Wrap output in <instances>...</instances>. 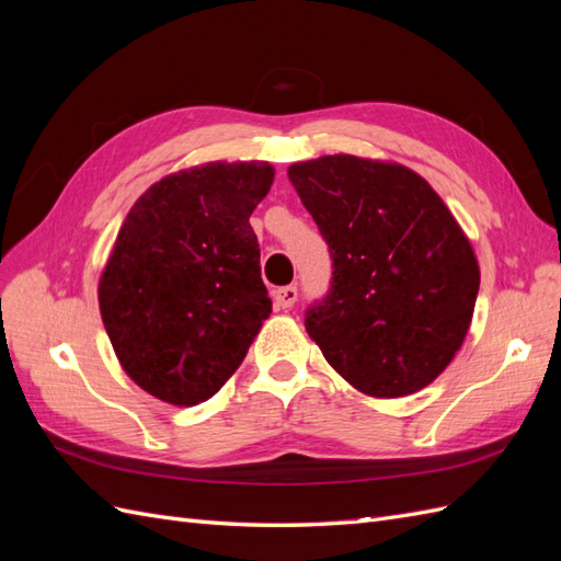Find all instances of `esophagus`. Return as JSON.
<instances>
[{"label":"esophagus","mask_w":561,"mask_h":561,"mask_svg":"<svg viewBox=\"0 0 561 561\" xmlns=\"http://www.w3.org/2000/svg\"><path fill=\"white\" fill-rule=\"evenodd\" d=\"M297 297H299L297 285H285V287H278V290H276V304H278V307H283V309L295 307Z\"/></svg>","instance_id":"1"}]
</instances>
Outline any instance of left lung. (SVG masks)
<instances>
[{
    "mask_svg": "<svg viewBox=\"0 0 561 561\" xmlns=\"http://www.w3.org/2000/svg\"><path fill=\"white\" fill-rule=\"evenodd\" d=\"M287 175L332 257L330 290L307 309V332L363 393H416L470 328L480 266L466 233L433 186L398 163L334 154Z\"/></svg>",
    "mask_w": 561,
    "mask_h": 561,
    "instance_id": "left-lung-1",
    "label": "left lung"
}]
</instances>
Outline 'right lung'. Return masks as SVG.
Here are the masks:
<instances>
[{
	"mask_svg": "<svg viewBox=\"0 0 561 561\" xmlns=\"http://www.w3.org/2000/svg\"><path fill=\"white\" fill-rule=\"evenodd\" d=\"M271 182L264 161H215L151 184L130 208L98 299L118 363L154 398H213L268 318L250 215Z\"/></svg>",
	"mask_w": 561,
	"mask_h": 561,
	"instance_id": "1",
	"label": "right lung"
}]
</instances>
